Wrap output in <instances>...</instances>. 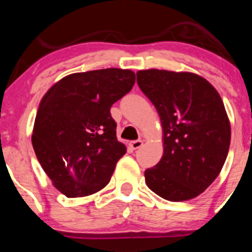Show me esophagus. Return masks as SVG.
I'll list each match as a JSON object with an SVG mask.
<instances>
[{"label":"esophagus","instance_id":"esophagus-1","mask_svg":"<svg viewBox=\"0 0 252 252\" xmlns=\"http://www.w3.org/2000/svg\"><path fill=\"white\" fill-rule=\"evenodd\" d=\"M142 146V141L141 140H135V141H131L130 142V147L133 150H138L140 149V147Z\"/></svg>","mask_w":252,"mask_h":252}]
</instances>
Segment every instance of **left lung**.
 Here are the masks:
<instances>
[{
  "label": "left lung",
  "mask_w": 252,
  "mask_h": 252,
  "mask_svg": "<svg viewBox=\"0 0 252 252\" xmlns=\"http://www.w3.org/2000/svg\"><path fill=\"white\" fill-rule=\"evenodd\" d=\"M136 81L163 128V156L145 171L147 187L169 201L194 199L212 184L227 158L230 124L222 98L192 73L140 70Z\"/></svg>",
  "instance_id": "1"
}]
</instances>
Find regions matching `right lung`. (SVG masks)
<instances>
[{"label": "right lung", "mask_w": 252, "mask_h": 252, "mask_svg": "<svg viewBox=\"0 0 252 252\" xmlns=\"http://www.w3.org/2000/svg\"><path fill=\"white\" fill-rule=\"evenodd\" d=\"M134 83L128 69L90 70L61 79L42 97L32 146L45 173L67 197L95 194L110 183L126 152L110 111Z\"/></svg>", "instance_id": "1"}]
</instances>
